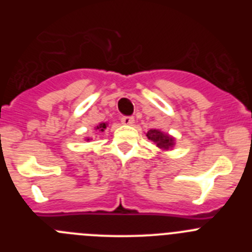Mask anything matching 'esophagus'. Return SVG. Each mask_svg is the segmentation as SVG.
Masks as SVG:
<instances>
[{
    "label": "esophagus",
    "instance_id": "34e87169",
    "mask_svg": "<svg viewBox=\"0 0 252 252\" xmlns=\"http://www.w3.org/2000/svg\"><path fill=\"white\" fill-rule=\"evenodd\" d=\"M133 121H135V120H133V117H131V116H124V117L121 119L122 125H126V126H130V125H132Z\"/></svg>",
    "mask_w": 252,
    "mask_h": 252
}]
</instances>
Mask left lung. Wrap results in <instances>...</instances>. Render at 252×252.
<instances>
[{"mask_svg": "<svg viewBox=\"0 0 252 252\" xmlns=\"http://www.w3.org/2000/svg\"><path fill=\"white\" fill-rule=\"evenodd\" d=\"M146 137L157 145L161 151L173 150L175 146V137H173L169 133L159 130V128H151L146 132Z\"/></svg>", "mask_w": 252, "mask_h": 252, "instance_id": "1", "label": "left lung"}]
</instances>
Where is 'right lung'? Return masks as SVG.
Wrapping results in <instances>:
<instances>
[{"label": "right lung", "mask_w": 252, "mask_h": 252, "mask_svg": "<svg viewBox=\"0 0 252 252\" xmlns=\"http://www.w3.org/2000/svg\"><path fill=\"white\" fill-rule=\"evenodd\" d=\"M106 127H107V122H101V124H98L97 126H95L94 130L95 131H102V132H103L104 128H106ZM90 140H92V137H86V139H84V141H90Z\"/></svg>", "instance_id": "1"}]
</instances>
